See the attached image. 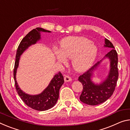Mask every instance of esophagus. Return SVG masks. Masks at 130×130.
Returning a JSON list of instances; mask_svg holds the SVG:
<instances>
[{
    "label": "esophagus",
    "mask_w": 130,
    "mask_h": 130,
    "mask_svg": "<svg viewBox=\"0 0 130 130\" xmlns=\"http://www.w3.org/2000/svg\"><path fill=\"white\" fill-rule=\"evenodd\" d=\"M64 80H65V82H69L72 81L71 77H70V76H68V75H66V76H65Z\"/></svg>",
    "instance_id": "34e87169"
}]
</instances>
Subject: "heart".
<instances>
[{
    "label": "heart",
    "instance_id": "obj_1",
    "mask_svg": "<svg viewBox=\"0 0 130 130\" xmlns=\"http://www.w3.org/2000/svg\"><path fill=\"white\" fill-rule=\"evenodd\" d=\"M98 53V48L94 43L84 37L71 36L61 42L60 51L55 55L58 61L65 63L67 58L72 59V65L76 71L82 72L91 67Z\"/></svg>",
    "mask_w": 130,
    "mask_h": 130
}]
</instances>
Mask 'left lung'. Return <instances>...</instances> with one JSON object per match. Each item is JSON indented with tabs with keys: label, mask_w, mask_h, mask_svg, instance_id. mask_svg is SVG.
Masks as SVG:
<instances>
[{
	"label": "left lung",
	"mask_w": 130,
	"mask_h": 130,
	"mask_svg": "<svg viewBox=\"0 0 130 130\" xmlns=\"http://www.w3.org/2000/svg\"><path fill=\"white\" fill-rule=\"evenodd\" d=\"M105 47L111 50L106 54L104 58L95 63L89 70L80 76L78 80L83 85V91L80 96L81 101L89 105H97L108 100L115 91L119 73L117 64V53L112 43L107 39H105ZM108 59L110 61V69L106 79L100 84H95L92 80L94 71L99 66L103 60Z\"/></svg>",
	"instance_id": "1"
}]
</instances>
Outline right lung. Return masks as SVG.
Wrapping results in <instances>:
<instances>
[{
  "label": "right lung",
  "mask_w": 130,
  "mask_h": 130,
  "mask_svg": "<svg viewBox=\"0 0 130 130\" xmlns=\"http://www.w3.org/2000/svg\"><path fill=\"white\" fill-rule=\"evenodd\" d=\"M41 32L50 33L42 28H36L32 30L22 39L17 48L15 56V62L14 68V79L17 92L25 104L33 109L44 111L54 106L59 97V91L64 83V79L62 73L59 72L55 74L48 86L41 92L36 95L26 94L21 90L16 80V73L19 65L20 57L29 47L36 43L41 39Z\"/></svg>",
  "instance_id": "1"
}]
</instances>
